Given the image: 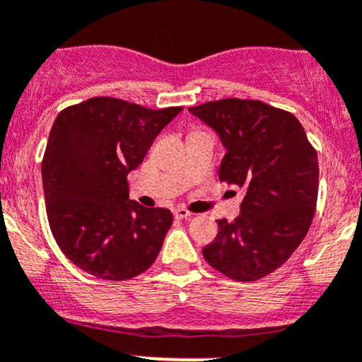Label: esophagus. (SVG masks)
<instances>
[{
  "label": "esophagus",
  "mask_w": 362,
  "mask_h": 362,
  "mask_svg": "<svg viewBox=\"0 0 362 362\" xmlns=\"http://www.w3.org/2000/svg\"><path fill=\"white\" fill-rule=\"evenodd\" d=\"M173 216L177 217V219H187V217H191L192 214L189 212L187 209H175L173 210Z\"/></svg>",
  "instance_id": "34e87169"
}]
</instances>
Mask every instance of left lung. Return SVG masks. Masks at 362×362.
<instances>
[{"label": "left lung", "mask_w": 362, "mask_h": 362, "mask_svg": "<svg viewBox=\"0 0 362 362\" xmlns=\"http://www.w3.org/2000/svg\"><path fill=\"white\" fill-rule=\"evenodd\" d=\"M219 134V180L244 189L240 216L217 221L203 256L235 281L274 272L306 237L317 209L318 159L292 113L262 100H210L189 107Z\"/></svg>", "instance_id": "left-lung-1"}]
</instances>
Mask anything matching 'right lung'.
Masks as SVG:
<instances>
[{
	"label": "right lung",
	"instance_id": "1",
	"mask_svg": "<svg viewBox=\"0 0 362 362\" xmlns=\"http://www.w3.org/2000/svg\"><path fill=\"white\" fill-rule=\"evenodd\" d=\"M180 111L92 97L56 117L42 159L45 212L63 255L88 274L125 281L156 262L173 216L131 202L127 175Z\"/></svg>",
	"mask_w": 362,
	"mask_h": 362
}]
</instances>
